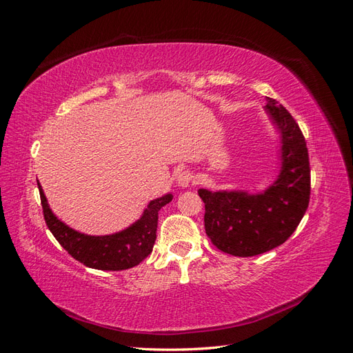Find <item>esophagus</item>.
<instances>
[{
	"instance_id": "34e87169",
	"label": "esophagus",
	"mask_w": 353,
	"mask_h": 353,
	"mask_svg": "<svg viewBox=\"0 0 353 353\" xmlns=\"http://www.w3.org/2000/svg\"><path fill=\"white\" fill-rule=\"evenodd\" d=\"M177 183H179V186H182V188L192 186L195 183V176H194L192 171L186 170V171H183V173H180L179 177H177Z\"/></svg>"
}]
</instances>
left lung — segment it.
Wrapping results in <instances>:
<instances>
[{"mask_svg": "<svg viewBox=\"0 0 353 353\" xmlns=\"http://www.w3.org/2000/svg\"><path fill=\"white\" fill-rule=\"evenodd\" d=\"M266 110L283 136V167L263 194L210 192L199 189L205 205L207 236L223 253L251 257L275 248L293 235L310 198V165L303 133L288 110L268 97Z\"/></svg>", "mask_w": 353, "mask_h": 353, "instance_id": "8db88e82", "label": "left lung"}]
</instances>
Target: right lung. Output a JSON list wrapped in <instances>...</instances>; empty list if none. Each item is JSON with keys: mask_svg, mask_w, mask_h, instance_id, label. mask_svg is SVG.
<instances>
[{"mask_svg": "<svg viewBox=\"0 0 353 353\" xmlns=\"http://www.w3.org/2000/svg\"><path fill=\"white\" fill-rule=\"evenodd\" d=\"M44 220L57 243L79 263L100 270H124L137 266L150 253L157 239L158 211L167 205L171 196L150 201L142 219L133 226L114 235L90 236L79 234L62 223L50 210L46 195L38 183Z\"/></svg>", "mask_w": 353, "mask_h": 353, "instance_id": "1", "label": "right lung"}]
</instances>
